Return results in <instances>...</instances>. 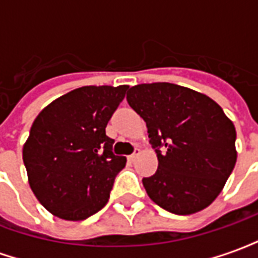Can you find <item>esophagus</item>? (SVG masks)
<instances>
[{
    "instance_id": "34e87169",
    "label": "esophagus",
    "mask_w": 258,
    "mask_h": 258,
    "mask_svg": "<svg viewBox=\"0 0 258 258\" xmlns=\"http://www.w3.org/2000/svg\"><path fill=\"white\" fill-rule=\"evenodd\" d=\"M140 153H141L140 149H135V151L133 152V153H131V155H130V156H128V160H130V162H134L135 159H137V157L140 156Z\"/></svg>"
}]
</instances>
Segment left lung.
<instances>
[{"label":"left lung","instance_id":"obj_1","mask_svg":"<svg viewBox=\"0 0 258 258\" xmlns=\"http://www.w3.org/2000/svg\"><path fill=\"white\" fill-rule=\"evenodd\" d=\"M127 102L145 120L159 159L156 173L142 179L148 196L178 216L206 209L236 163V131L221 106L171 83L131 87Z\"/></svg>","mask_w":258,"mask_h":258}]
</instances>
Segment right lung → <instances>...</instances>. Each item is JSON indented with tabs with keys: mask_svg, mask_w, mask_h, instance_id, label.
<instances>
[{
	"mask_svg": "<svg viewBox=\"0 0 258 258\" xmlns=\"http://www.w3.org/2000/svg\"><path fill=\"white\" fill-rule=\"evenodd\" d=\"M128 85H88L42 109L23 146L29 184L53 216L81 221L106 205L125 157L113 153L107 121Z\"/></svg>",
	"mask_w": 258,
	"mask_h": 258,
	"instance_id": "obj_1",
	"label": "right lung"
}]
</instances>
